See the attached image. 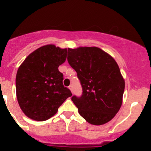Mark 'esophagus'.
I'll return each mask as SVG.
<instances>
[{
    "mask_svg": "<svg viewBox=\"0 0 151 151\" xmlns=\"http://www.w3.org/2000/svg\"><path fill=\"white\" fill-rule=\"evenodd\" d=\"M68 88H69L70 89V91H71V93H73V86L72 85H69V86H68Z\"/></svg>",
    "mask_w": 151,
    "mask_h": 151,
    "instance_id": "34e87169",
    "label": "esophagus"
}]
</instances>
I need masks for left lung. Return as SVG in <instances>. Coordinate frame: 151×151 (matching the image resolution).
Here are the masks:
<instances>
[{"label": "left lung", "instance_id": "left-lung-1", "mask_svg": "<svg viewBox=\"0 0 151 151\" xmlns=\"http://www.w3.org/2000/svg\"><path fill=\"white\" fill-rule=\"evenodd\" d=\"M67 60L83 88L81 96L71 97L80 115L93 125L109 122L121 108L125 88L118 63L96 47L68 48Z\"/></svg>", "mask_w": 151, "mask_h": 151}]
</instances>
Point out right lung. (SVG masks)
Here are the masks:
<instances>
[{
  "label": "right lung",
  "instance_id": "add662e5",
  "mask_svg": "<svg viewBox=\"0 0 151 151\" xmlns=\"http://www.w3.org/2000/svg\"><path fill=\"white\" fill-rule=\"evenodd\" d=\"M66 55L67 49L45 45L30 53L18 68L17 98L22 112L30 119L48 120L72 96L63 86V75L58 70Z\"/></svg>",
  "mask_w": 151,
  "mask_h": 151
}]
</instances>
